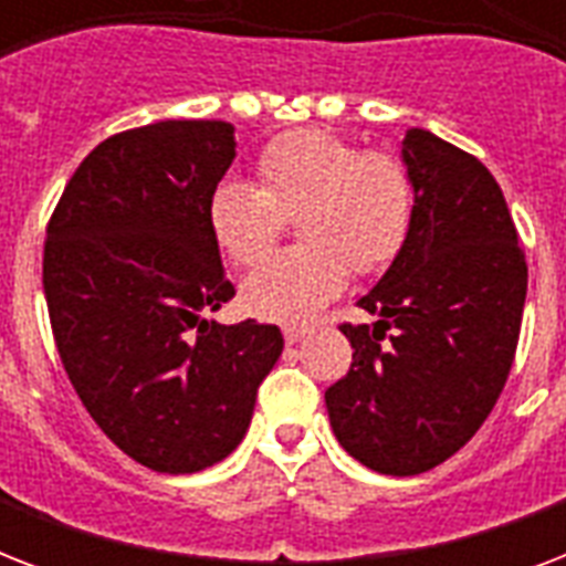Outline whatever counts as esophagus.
Wrapping results in <instances>:
<instances>
[{"mask_svg": "<svg viewBox=\"0 0 566 566\" xmlns=\"http://www.w3.org/2000/svg\"><path fill=\"white\" fill-rule=\"evenodd\" d=\"M311 335V328L308 326H287L284 328V340H287V344H300L302 337H308Z\"/></svg>", "mask_w": 566, "mask_h": 566, "instance_id": "1", "label": "esophagus"}]
</instances>
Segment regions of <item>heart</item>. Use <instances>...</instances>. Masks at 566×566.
Returning <instances> with one entry per match:
<instances>
[{"label": "heart", "mask_w": 566, "mask_h": 566, "mask_svg": "<svg viewBox=\"0 0 566 566\" xmlns=\"http://www.w3.org/2000/svg\"><path fill=\"white\" fill-rule=\"evenodd\" d=\"M258 188L222 181L208 196V229L238 266L261 264L296 217L300 249L266 261L240 287L249 314L302 323L355 275H378L411 238L413 179L396 155L364 153L326 128L273 137L255 158Z\"/></svg>", "instance_id": "1"}]
</instances>
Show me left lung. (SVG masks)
Returning <instances> with one entry per match:
<instances>
[{
    "instance_id": "obj_1",
    "label": "left lung",
    "mask_w": 566,
    "mask_h": 566,
    "mask_svg": "<svg viewBox=\"0 0 566 566\" xmlns=\"http://www.w3.org/2000/svg\"><path fill=\"white\" fill-rule=\"evenodd\" d=\"M411 238L358 300L373 326L340 323L353 367L326 390L340 447L385 475L455 455L500 399L514 364L528 266L500 185L475 155L408 128Z\"/></svg>"
}]
</instances>
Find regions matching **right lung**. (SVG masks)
Segmentation results:
<instances>
[{
  "label": "right lung",
  "mask_w": 566,
  "mask_h": 566,
  "mask_svg": "<svg viewBox=\"0 0 566 566\" xmlns=\"http://www.w3.org/2000/svg\"><path fill=\"white\" fill-rule=\"evenodd\" d=\"M234 161V126L161 119L102 140L49 217L43 291L57 355L96 426L155 473L234 452L279 326L208 314L234 296L208 196Z\"/></svg>",
  "instance_id": "add662e5"
}]
</instances>
